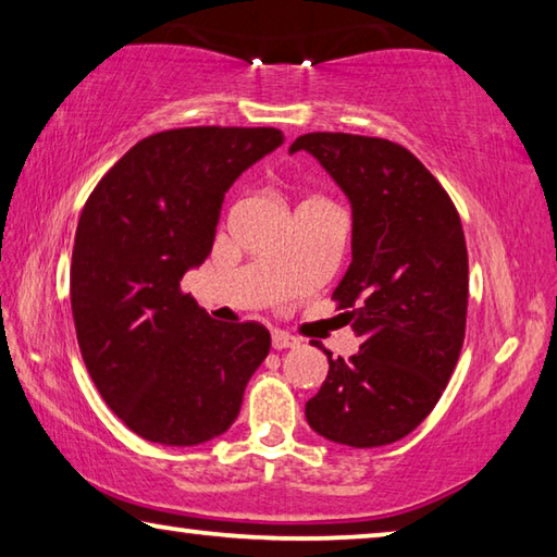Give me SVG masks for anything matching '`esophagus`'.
<instances>
[{
    "label": "esophagus",
    "instance_id": "1",
    "mask_svg": "<svg viewBox=\"0 0 557 557\" xmlns=\"http://www.w3.org/2000/svg\"><path fill=\"white\" fill-rule=\"evenodd\" d=\"M299 346V338L289 336L285 331H275L272 333V348L275 350H285V348H297Z\"/></svg>",
    "mask_w": 557,
    "mask_h": 557
}]
</instances>
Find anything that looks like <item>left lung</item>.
Listing matches in <instances>:
<instances>
[{"label":"left lung","instance_id":"obj_1","mask_svg":"<svg viewBox=\"0 0 557 557\" xmlns=\"http://www.w3.org/2000/svg\"><path fill=\"white\" fill-rule=\"evenodd\" d=\"M352 205V262L331 299L360 338L307 401L319 436L377 448L436 407L460 358L468 317V248L448 191L421 160L377 136H299Z\"/></svg>","mask_w":557,"mask_h":557}]
</instances>
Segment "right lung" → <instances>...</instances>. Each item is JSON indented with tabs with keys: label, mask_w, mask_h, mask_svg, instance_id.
<instances>
[{
	"label": "right lung",
	"mask_w": 557,
	"mask_h": 557,
	"mask_svg": "<svg viewBox=\"0 0 557 557\" xmlns=\"http://www.w3.org/2000/svg\"><path fill=\"white\" fill-rule=\"evenodd\" d=\"M280 144L282 131L268 126L160 131L85 201L70 265L79 352L140 438L197 446L221 436L268 358L262 323L211 319L180 282L209 258L226 189Z\"/></svg>",
	"instance_id": "1"
}]
</instances>
